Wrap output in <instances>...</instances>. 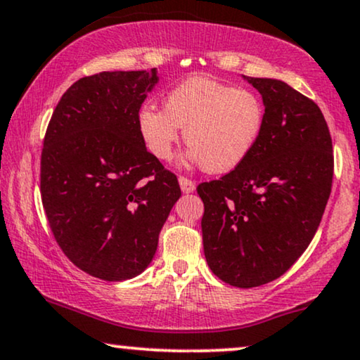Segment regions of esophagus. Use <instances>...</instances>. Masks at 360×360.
<instances>
[{
  "label": "esophagus",
  "mask_w": 360,
  "mask_h": 360,
  "mask_svg": "<svg viewBox=\"0 0 360 360\" xmlns=\"http://www.w3.org/2000/svg\"><path fill=\"white\" fill-rule=\"evenodd\" d=\"M179 184H180V188L184 193H191V191H195V184L191 180L185 179V176H180Z\"/></svg>",
  "instance_id": "obj_1"
}]
</instances>
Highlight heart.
Masks as SVG:
<instances>
[{
    "label": "heart",
    "instance_id": "b5f03b06",
    "mask_svg": "<svg viewBox=\"0 0 360 360\" xmlns=\"http://www.w3.org/2000/svg\"><path fill=\"white\" fill-rule=\"evenodd\" d=\"M137 127L147 150L158 160L174 155L180 129H185L190 147L184 162L226 174L255 150L264 127V105L251 89L195 76L172 89L163 109L143 105Z\"/></svg>",
    "mask_w": 360,
    "mask_h": 360
}]
</instances>
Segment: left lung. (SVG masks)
<instances>
[{
    "instance_id": "8db88e82",
    "label": "left lung",
    "mask_w": 360,
    "mask_h": 360,
    "mask_svg": "<svg viewBox=\"0 0 360 360\" xmlns=\"http://www.w3.org/2000/svg\"><path fill=\"white\" fill-rule=\"evenodd\" d=\"M243 79L263 99V132L238 169L198 185V195L210 269L231 286L256 288L286 273L309 246L330 195L334 157L314 102L279 79Z\"/></svg>"
}]
</instances>
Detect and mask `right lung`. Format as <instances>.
<instances>
[{
  "instance_id": "add662e5",
  "label": "right lung",
  "mask_w": 360,
  "mask_h": 360,
  "mask_svg": "<svg viewBox=\"0 0 360 360\" xmlns=\"http://www.w3.org/2000/svg\"><path fill=\"white\" fill-rule=\"evenodd\" d=\"M157 82L155 68L79 79L60 97L44 137L41 197L51 230L79 269L104 281L146 271L181 195L137 127Z\"/></svg>"
}]
</instances>
